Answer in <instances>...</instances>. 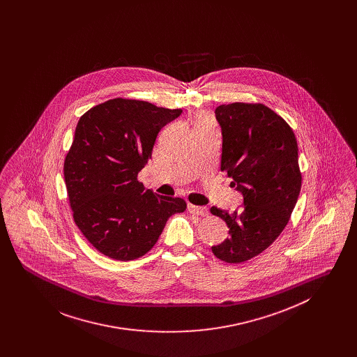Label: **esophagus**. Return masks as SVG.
<instances>
[{
  "instance_id": "obj_1",
  "label": "esophagus",
  "mask_w": 357,
  "mask_h": 357,
  "mask_svg": "<svg viewBox=\"0 0 357 357\" xmlns=\"http://www.w3.org/2000/svg\"><path fill=\"white\" fill-rule=\"evenodd\" d=\"M188 211L191 214H197V215H201V217H207L208 215V208L206 206H195V204H188L187 206Z\"/></svg>"
}]
</instances>
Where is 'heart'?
<instances>
[{"mask_svg": "<svg viewBox=\"0 0 357 357\" xmlns=\"http://www.w3.org/2000/svg\"><path fill=\"white\" fill-rule=\"evenodd\" d=\"M202 121H204V119L199 120V123H202Z\"/></svg>", "mask_w": 357, "mask_h": 357, "instance_id": "b5f03b06", "label": "heart"}]
</instances>
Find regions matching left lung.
<instances>
[{
  "mask_svg": "<svg viewBox=\"0 0 357 357\" xmlns=\"http://www.w3.org/2000/svg\"><path fill=\"white\" fill-rule=\"evenodd\" d=\"M215 118L221 171L243 202L231 214L211 207L229 227V238L211 250L225 262L239 264L262 253L285 229L301 190L298 147L288 123L264 104H222Z\"/></svg>",
  "mask_w": 357,
  "mask_h": 357,
  "instance_id": "1",
  "label": "left lung"
}]
</instances>
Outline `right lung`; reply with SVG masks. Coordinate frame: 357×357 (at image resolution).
<instances>
[{
	"label": "right lung",
	"mask_w": 357,
	"mask_h": 357,
	"mask_svg": "<svg viewBox=\"0 0 357 357\" xmlns=\"http://www.w3.org/2000/svg\"><path fill=\"white\" fill-rule=\"evenodd\" d=\"M182 109L114 99L80 118L64 162L73 220L100 253L131 261L153 249L182 198L147 190L137 174L153 155L159 131Z\"/></svg>",
	"instance_id": "add662e5"
}]
</instances>
